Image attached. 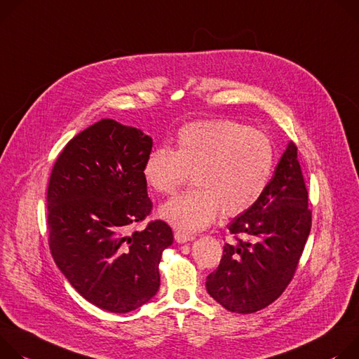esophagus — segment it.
I'll return each mask as SVG.
<instances>
[{
	"mask_svg": "<svg viewBox=\"0 0 359 359\" xmlns=\"http://www.w3.org/2000/svg\"><path fill=\"white\" fill-rule=\"evenodd\" d=\"M175 236V241L180 243V244H184V243H189V241H194V235H189V233H185V232H181V231H177L174 233Z\"/></svg>",
	"mask_w": 359,
	"mask_h": 359,
	"instance_id": "esophagus-1",
	"label": "esophagus"
}]
</instances>
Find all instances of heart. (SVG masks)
Returning <instances> with one entry per match:
<instances>
[{
	"label": "heart",
	"mask_w": 359,
	"mask_h": 359,
	"mask_svg": "<svg viewBox=\"0 0 359 359\" xmlns=\"http://www.w3.org/2000/svg\"><path fill=\"white\" fill-rule=\"evenodd\" d=\"M275 167L271 138L235 121H198L177 134V148L159 147L144 163L148 185L175 194L192 174L195 188L168 201L159 214L181 231L210 225L219 210L236 217L264 195Z\"/></svg>",
	"instance_id": "1"
}]
</instances>
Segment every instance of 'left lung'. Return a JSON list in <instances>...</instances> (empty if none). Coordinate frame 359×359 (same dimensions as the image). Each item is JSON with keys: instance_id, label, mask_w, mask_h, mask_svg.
I'll use <instances>...</instances> for the list:
<instances>
[{"instance_id": "8db88e82", "label": "left lung", "mask_w": 359, "mask_h": 359, "mask_svg": "<svg viewBox=\"0 0 359 359\" xmlns=\"http://www.w3.org/2000/svg\"><path fill=\"white\" fill-rule=\"evenodd\" d=\"M311 225L297 145L290 142L259 201L229 224L235 243L224 245L218 268L208 275V294L236 313L272 304L292 281Z\"/></svg>"}]
</instances>
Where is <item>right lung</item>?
Returning <instances> with one entry per match:
<instances>
[{
	"mask_svg": "<svg viewBox=\"0 0 359 359\" xmlns=\"http://www.w3.org/2000/svg\"><path fill=\"white\" fill-rule=\"evenodd\" d=\"M152 140L114 119L76 134L53 167L47 192L48 245L69 284L101 309L126 313L159 288V261L174 243L155 219L144 163Z\"/></svg>",
	"mask_w": 359,
	"mask_h": 359,
	"instance_id": "1",
	"label": "right lung"
}]
</instances>
